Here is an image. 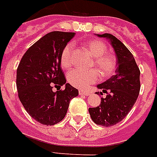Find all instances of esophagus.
Returning <instances> with one entry per match:
<instances>
[{"label": "esophagus", "mask_w": 157, "mask_h": 157, "mask_svg": "<svg viewBox=\"0 0 157 157\" xmlns=\"http://www.w3.org/2000/svg\"><path fill=\"white\" fill-rule=\"evenodd\" d=\"M78 94H79V95H82V96H88V95H89V92L85 91V90H79Z\"/></svg>", "instance_id": "34e87169"}]
</instances>
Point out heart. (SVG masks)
Segmentation results:
<instances>
[{
  "mask_svg": "<svg viewBox=\"0 0 157 157\" xmlns=\"http://www.w3.org/2000/svg\"><path fill=\"white\" fill-rule=\"evenodd\" d=\"M74 44H68L61 54V65L64 69H69L73 63ZM85 49L94 57L92 67L95 69L83 71L74 69L67 74V80L72 86L78 88H85L89 84L98 81L99 73L101 77H111L117 69V59L113 55L107 53L108 47L105 43L98 40H92L84 44Z\"/></svg>",
  "mask_w": 157,
  "mask_h": 157,
  "instance_id": "obj_1",
  "label": "heart"
}]
</instances>
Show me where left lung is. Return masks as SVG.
<instances>
[{"label": "left lung", "mask_w": 157, "mask_h": 157, "mask_svg": "<svg viewBox=\"0 0 157 157\" xmlns=\"http://www.w3.org/2000/svg\"><path fill=\"white\" fill-rule=\"evenodd\" d=\"M97 35L110 41L117 56V69L115 75L97 86L107 96L88 112L96 124L111 127L121 122L135 104L141 88L140 69L132 54L118 39L107 33Z\"/></svg>", "instance_id": "1"}]
</instances>
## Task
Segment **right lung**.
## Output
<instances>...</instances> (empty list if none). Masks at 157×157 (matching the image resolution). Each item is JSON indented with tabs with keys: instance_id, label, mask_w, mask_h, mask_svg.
Masks as SVG:
<instances>
[{
	"instance_id": "right-lung-1",
	"label": "right lung",
	"mask_w": 157,
	"mask_h": 157,
	"mask_svg": "<svg viewBox=\"0 0 157 157\" xmlns=\"http://www.w3.org/2000/svg\"><path fill=\"white\" fill-rule=\"evenodd\" d=\"M74 32L53 31L35 42L25 53L16 73L19 98L31 117L46 126L57 124L65 117L69 102L78 95L66 83L61 54ZM66 85L64 90L61 86ZM60 88L52 91V86Z\"/></svg>"
}]
</instances>
